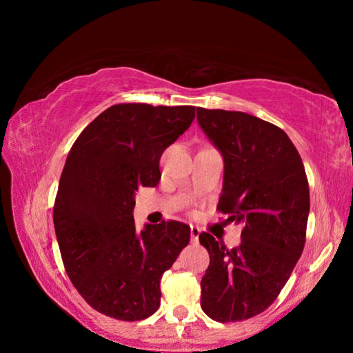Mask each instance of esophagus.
I'll use <instances>...</instances> for the list:
<instances>
[{
    "instance_id": "obj_1",
    "label": "esophagus",
    "mask_w": 353,
    "mask_h": 353,
    "mask_svg": "<svg viewBox=\"0 0 353 353\" xmlns=\"http://www.w3.org/2000/svg\"><path fill=\"white\" fill-rule=\"evenodd\" d=\"M199 234H201V229L196 225H190V235H191V241L193 243H198L199 241Z\"/></svg>"
}]
</instances>
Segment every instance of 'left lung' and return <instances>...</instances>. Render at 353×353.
Returning a JSON list of instances; mask_svg holds the SVG:
<instances>
[{
	"label": "left lung",
	"instance_id": "obj_1",
	"mask_svg": "<svg viewBox=\"0 0 353 353\" xmlns=\"http://www.w3.org/2000/svg\"><path fill=\"white\" fill-rule=\"evenodd\" d=\"M198 123L224 159L218 210L243 225L227 249L210 234L199 241L210 265L201 307L218 322L254 318L276 301L305 244L310 190L302 159L282 129L244 112L198 107Z\"/></svg>",
	"mask_w": 353,
	"mask_h": 353
}]
</instances>
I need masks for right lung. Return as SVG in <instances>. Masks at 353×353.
I'll return each mask as SVG.
<instances>
[{"instance_id":"obj_1","label":"right lung","mask_w":353,"mask_h":353,"mask_svg":"<svg viewBox=\"0 0 353 353\" xmlns=\"http://www.w3.org/2000/svg\"><path fill=\"white\" fill-rule=\"evenodd\" d=\"M193 119V105L117 104L71 146L52 218L65 271L99 313L141 321L160 307V280L190 225L163 221L137 232L135 191L159 183L160 157Z\"/></svg>"}]
</instances>
